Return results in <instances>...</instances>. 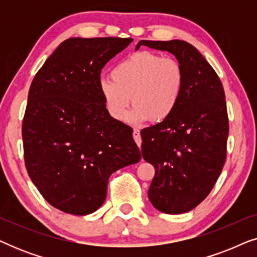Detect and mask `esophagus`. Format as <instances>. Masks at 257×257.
Here are the masks:
<instances>
[{"instance_id": "34e87169", "label": "esophagus", "mask_w": 257, "mask_h": 257, "mask_svg": "<svg viewBox=\"0 0 257 257\" xmlns=\"http://www.w3.org/2000/svg\"><path fill=\"white\" fill-rule=\"evenodd\" d=\"M133 139H135L137 145H138L139 147L142 146V137H140V131L138 128L133 130Z\"/></svg>"}]
</instances>
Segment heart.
<instances>
[{
	"label": "heart",
	"instance_id": "b5f03b06",
	"mask_svg": "<svg viewBox=\"0 0 257 257\" xmlns=\"http://www.w3.org/2000/svg\"><path fill=\"white\" fill-rule=\"evenodd\" d=\"M111 78L101 79L99 87L107 112L115 120L125 118L132 101L130 121H165L177 110L185 89L180 63L152 51L127 56L113 66Z\"/></svg>",
	"mask_w": 257,
	"mask_h": 257
}]
</instances>
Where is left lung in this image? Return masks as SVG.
<instances>
[{"label": "left lung", "instance_id": "1", "mask_svg": "<svg viewBox=\"0 0 257 257\" xmlns=\"http://www.w3.org/2000/svg\"><path fill=\"white\" fill-rule=\"evenodd\" d=\"M168 51L185 72L177 110L142 130V153L156 168L149 199L160 212L182 214L207 198L222 171L229 132L222 83L196 48L185 41H140Z\"/></svg>", "mask_w": 257, "mask_h": 257}]
</instances>
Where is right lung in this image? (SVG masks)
Returning <instances> with one entry per match:
<instances>
[{
    "label": "right lung",
    "instance_id": "right-lung-1",
    "mask_svg": "<svg viewBox=\"0 0 257 257\" xmlns=\"http://www.w3.org/2000/svg\"><path fill=\"white\" fill-rule=\"evenodd\" d=\"M132 38H69L30 85L22 124L28 174L62 212L87 215L103 205L108 178L139 163L132 128L107 112L100 92L105 64Z\"/></svg>",
    "mask_w": 257,
    "mask_h": 257
}]
</instances>
